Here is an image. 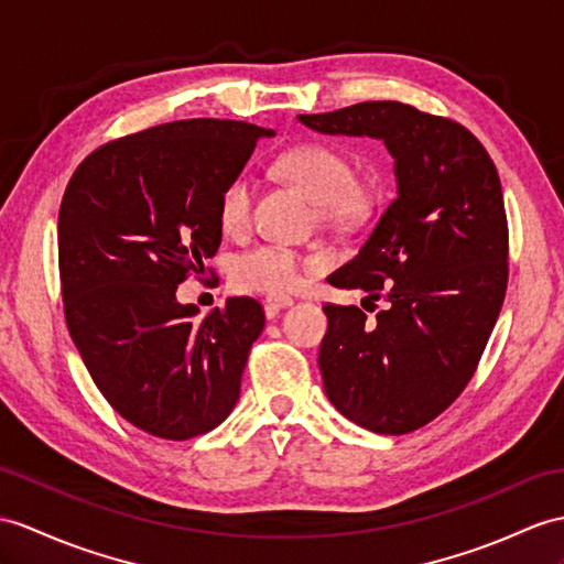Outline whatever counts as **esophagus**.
I'll use <instances>...</instances> for the list:
<instances>
[{
    "label": "esophagus",
    "mask_w": 564,
    "mask_h": 564,
    "mask_svg": "<svg viewBox=\"0 0 564 564\" xmlns=\"http://www.w3.org/2000/svg\"><path fill=\"white\" fill-rule=\"evenodd\" d=\"M294 304V299L290 296H268L265 299V315L268 318H274L282 308H290Z\"/></svg>",
    "instance_id": "esophagus-1"
}]
</instances>
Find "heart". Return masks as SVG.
Listing matches in <instances>:
<instances>
[{"mask_svg":"<svg viewBox=\"0 0 564 564\" xmlns=\"http://www.w3.org/2000/svg\"><path fill=\"white\" fill-rule=\"evenodd\" d=\"M282 176L301 186L318 205L327 223H354L361 219L376 203V186L356 178V164L349 153L327 143H299L274 162ZM253 215V178L239 172L219 188L217 223L229 235H239L251 225ZM321 253L290 249L284 243H260L237 256L231 265V282L241 292L290 294L306 280V272L323 268Z\"/></svg>","mask_w":564,"mask_h":564,"instance_id":"b5f03b06","label":"heart"}]
</instances>
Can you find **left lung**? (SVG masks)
Returning a JSON list of instances; mask_svg holds the SVG:
<instances>
[{
	"label": "left lung",
	"instance_id": "left-lung-1",
	"mask_svg": "<svg viewBox=\"0 0 564 564\" xmlns=\"http://www.w3.org/2000/svg\"><path fill=\"white\" fill-rule=\"evenodd\" d=\"M299 121L380 139L394 158L397 198L359 256L327 278L388 304L373 321L359 306L325 304L318 366L341 416L382 435L411 433L469 386L502 308L510 231L498 170L459 121L404 102Z\"/></svg>",
	"mask_w": 564,
	"mask_h": 564
}]
</instances>
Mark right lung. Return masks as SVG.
Instances as JSON below:
<instances>
[{"label":"right lung","mask_w":564,"mask_h":564,"mask_svg":"<svg viewBox=\"0 0 564 564\" xmlns=\"http://www.w3.org/2000/svg\"><path fill=\"white\" fill-rule=\"evenodd\" d=\"M249 121L184 119L109 141L78 164L59 208L66 327L121 419L164 441L223 423L265 327L251 296L198 318L176 284L217 253V196L249 162Z\"/></svg>","instance_id":"obj_1"}]
</instances>
